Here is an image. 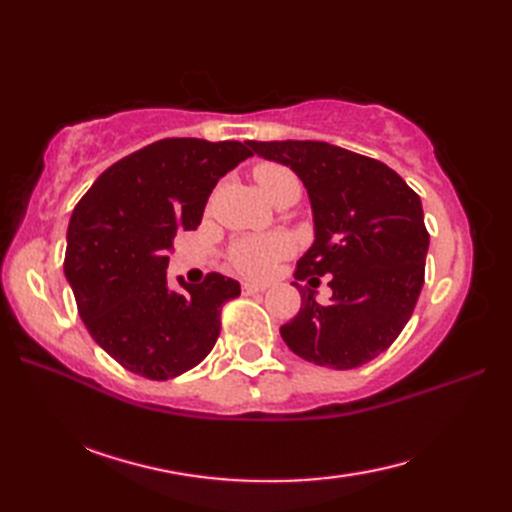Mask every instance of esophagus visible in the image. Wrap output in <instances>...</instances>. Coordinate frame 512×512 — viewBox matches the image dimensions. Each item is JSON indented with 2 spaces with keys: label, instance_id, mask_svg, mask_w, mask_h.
I'll use <instances>...</instances> for the list:
<instances>
[{
  "label": "esophagus",
  "instance_id": "esophagus-1",
  "mask_svg": "<svg viewBox=\"0 0 512 512\" xmlns=\"http://www.w3.org/2000/svg\"><path fill=\"white\" fill-rule=\"evenodd\" d=\"M266 286H259V284H248L244 281L242 284V295H259V292H264Z\"/></svg>",
  "mask_w": 512,
  "mask_h": 512
}]
</instances>
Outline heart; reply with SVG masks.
Segmentation results:
<instances>
[{"instance_id": "heart-1", "label": "heart", "mask_w": 512, "mask_h": 512, "mask_svg": "<svg viewBox=\"0 0 512 512\" xmlns=\"http://www.w3.org/2000/svg\"><path fill=\"white\" fill-rule=\"evenodd\" d=\"M255 182L257 187L268 195L275 204L284 200L290 193H301V182L288 167L277 165V162H262L257 165L255 171ZM290 242L281 235H270V237H242L228 248V262L246 277L262 279L273 273L275 264L279 259L290 255Z\"/></svg>"}]
</instances>
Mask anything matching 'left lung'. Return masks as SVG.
<instances>
[{"label": "left lung", "instance_id": "8db88e82", "mask_svg": "<svg viewBox=\"0 0 512 512\" xmlns=\"http://www.w3.org/2000/svg\"><path fill=\"white\" fill-rule=\"evenodd\" d=\"M253 154L290 167L306 184L314 244L295 279L330 274L333 301L299 287L301 310L281 325L297 356L354 369L383 354L405 328L424 284L429 233L418 193L385 162L317 140H248Z\"/></svg>", "mask_w": 512, "mask_h": 512}]
</instances>
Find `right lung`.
I'll use <instances>...</instances> for the list:
<instances>
[{
  "instance_id": "add662e5",
  "label": "right lung",
  "mask_w": 512,
  "mask_h": 512,
  "mask_svg": "<svg viewBox=\"0 0 512 512\" xmlns=\"http://www.w3.org/2000/svg\"><path fill=\"white\" fill-rule=\"evenodd\" d=\"M253 156L244 143L162 138L105 169L68 226L63 270L92 339L129 372L176 378L202 363L220 336L231 277L167 284V253L195 231L217 180Z\"/></svg>"
}]
</instances>
